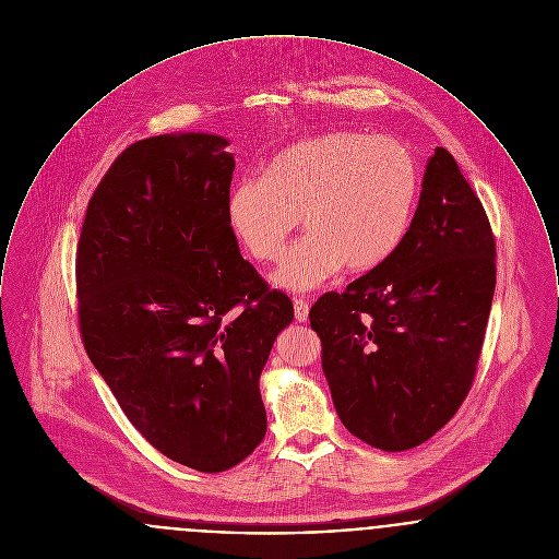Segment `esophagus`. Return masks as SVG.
Here are the masks:
<instances>
[{
    "mask_svg": "<svg viewBox=\"0 0 559 559\" xmlns=\"http://www.w3.org/2000/svg\"><path fill=\"white\" fill-rule=\"evenodd\" d=\"M294 318H296V322H307L309 302L305 298H294Z\"/></svg>",
    "mask_w": 559,
    "mask_h": 559,
    "instance_id": "34e87169",
    "label": "esophagus"
}]
</instances>
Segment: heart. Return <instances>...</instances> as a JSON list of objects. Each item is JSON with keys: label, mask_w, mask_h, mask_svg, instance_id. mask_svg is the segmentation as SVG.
<instances>
[{"label": "heart", "mask_w": 559, "mask_h": 559, "mask_svg": "<svg viewBox=\"0 0 559 559\" xmlns=\"http://www.w3.org/2000/svg\"><path fill=\"white\" fill-rule=\"evenodd\" d=\"M416 195L418 173L406 147L341 130L280 151L261 182H237L227 221L257 261L273 263L300 218L307 236L284 254L271 282L305 293L341 266L347 273L381 266L406 236Z\"/></svg>", "instance_id": "obj_1"}]
</instances>
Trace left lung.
Segmentation results:
<instances>
[{
    "mask_svg": "<svg viewBox=\"0 0 559 559\" xmlns=\"http://www.w3.org/2000/svg\"><path fill=\"white\" fill-rule=\"evenodd\" d=\"M481 202L443 147L397 250L311 307L343 425L384 452L436 436L469 393L497 286Z\"/></svg>",
    "mask_w": 559,
    "mask_h": 559,
    "instance_id": "1",
    "label": "left lung"
}]
</instances>
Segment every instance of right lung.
Listing matches in <instances>:
<instances>
[{"instance_id": "obj_1", "label": "right lung", "mask_w": 559, "mask_h": 559, "mask_svg": "<svg viewBox=\"0 0 559 559\" xmlns=\"http://www.w3.org/2000/svg\"><path fill=\"white\" fill-rule=\"evenodd\" d=\"M227 145L178 132L126 148L90 200L75 263L94 368L153 448L204 473L265 438L259 379L294 318L239 254Z\"/></svg>"}]
</instances>
